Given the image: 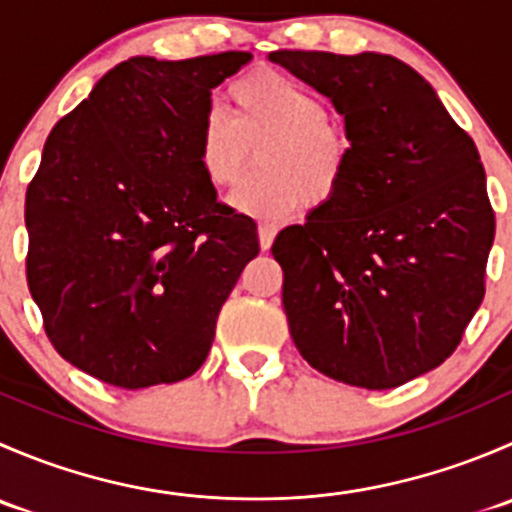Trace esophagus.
Masks as SVG:
<instances>
[{
    "instance_id": "34e87169",
    "label": "esophagus",
    "mask_w": 512,
    "mask_h": 512,
    "mask_svg": "<svg viewBox=\"0 0 512 512\" xmlns=\"http://www.w3.org/2000/svg\"><path fill=\"white\" fill-rule=\"evenodd\" d=\"M257 235H260V247H262V250H270L272 242H275L277 227L270 225V223H262L260 227H257Z\"/></svg>"
}]
</instances>
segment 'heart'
Returning <instances> with one entry per match:
<instances>
[{"mask_svg": "<svg viewBox=\"0 0 512 512\" xmlns=\"http://www.w3.org/2000/svg\"><path fill=\"white\" fill-rule=\"evenodd\" d=\"M232 121L210 111L195 133V156L205 180L232 188L250 168V148L260 173L230 198L240 213L280 220L299 205L324 208L347 180L354 143L342 123L327 116L319 96L275 69L252 71L227 89Z\"/></svg>", "mask_w": 512, "mask_h": 512, "instance_id": "obj_1", "label": "heart"}]
</instances>
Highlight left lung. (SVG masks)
<instances>
[{"label":"left lung","instance_id":"1","mask_svg":"<svg viewBox=\"0 0 512 512\" xmlns=\"http://www.w3.org/2000/svg\"><path fill=\"white\" fill-rule=\"evenodd\" d=\"M270 59L332 98L354 143L337 198L272 245L289 334L329 379L396 389L456 352L483 302L495 213L478 148L394 56Z\"/></svg>","mask_w":512,"mask_h":512}]
</instances>
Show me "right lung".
Segmentation results:
<instances>
[{
  "instance_id": "obj_1",
  "label": "right lung",
  "mask_w": 512,
  "mask_h": 512,
  "mask_svg": "<svg viewBox=\"0 0 512 512\" xmlns=\"http://www.w3.org/2000/svg\"><path fill=\"white\" fill-rule=\"evenodd\" d=\"M223 51L113 66L44 143L27 188V285L76 369L118 389L188 379L257 225L220 203L195 156L210 91L250 61Z\"/></svg>"
}]
</instances>
